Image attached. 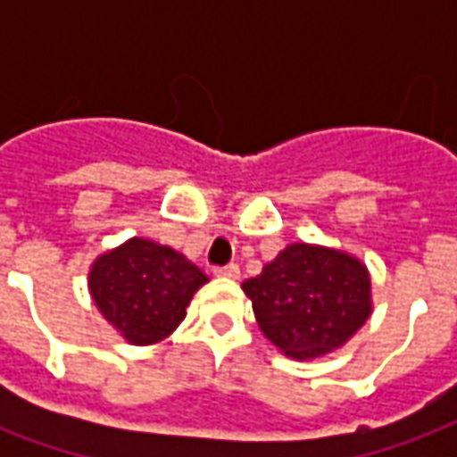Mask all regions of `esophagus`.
<instances>
[{
  "mask_svg": "<svg viewBox=\"0 0 457 457\" xmlns=\"http://www.w3.org/2000/svg\"><path fill=\"white\" fill-rule=\"evenodd\" d=\"M215 277L237 278V277H239V267H237V264H228V267H218V269H215Z\"/></svg>",
  "mask_w": 457,
  "mask_h": 457,
  "instance_id": "obj_1",
  "label": "esophagus"
}]
</instances>
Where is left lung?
<instances>
[{
	"instance_id": "1",
	"label": "left lung",
	"mask_w": 457,
	"mask_h": 457,
	"mask_svg": "<svg viewBox=\"0 0 457 457\" xmlns=\"http://www.w3.org/2000/svg\"><path fill=\"white\" fill-rule=\"evenodd\" d=\"M242 291L264 337L301 362L340 350L372 313L364 262L323 245H288Z\"/></svg>"
}]
</instances>
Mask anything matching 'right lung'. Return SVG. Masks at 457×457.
Listing matches in <instances>:
<instances>
[{"label": "right lung", "mask_w": 457, "mask_h": 457, "mask_svg": "<svg viewBox=\"0 0 457 457\" xmlns=\"http://www.w3.org/2000/svg\"><path fill=\"white\" fill-rule=\"evenodd\" d=\"M208 277L186 254L131 237L95 259L87 288L103 318L129 345H154L180 326Z\"/></svg>", "instance_id": "right-lung-1"}]
</instances>
